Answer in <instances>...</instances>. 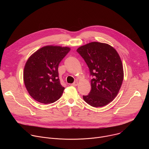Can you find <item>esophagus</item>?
Segmentation results:
<instances>
[{
    "mask_svg": "<svg viewBox=\"0 0 149 149\" xmlns=\"http://www.w3.org/2000/svg\"><path fill=\"white\" fill-rule=\"evenodd\" d=\"M71 85H72V86H74V87L77 86H78V82H77V81H75V82H74V83H72Z\"/></svg>",
    "mask_w": 149,
    "mask_h": 149,
    "instance_id": "obj_1",
    "label": "esophagus"
}]
</instances>
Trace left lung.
Instances as JSON below:
<instances>
[{
	"mask_svg": "<svg viewBox=\"0 0 149 149\" xmlns=\"http://www.w3.org/2000/svg\"><path fill=\"white\" fill-rule=\"evenodd\" d=\"M77 51L89 68L91 90L83 99L94 107H103L117 95L124 78L121 58L111 45L93 42L79 47Z\"/></svg>",
	"mask_w": 149,
	"mask_h": 149,
	"instance_id": "8db88e82",
	"label": "left lung"
}]
</instances>
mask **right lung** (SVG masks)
<instances>
[{
  "mask_svg": "<svg viewBox=\"0 0 149 149\" xmlns=\"http://www.w3.org/2000/svg\"><path fill=\"white\" fill-rule=\"evenodd\" d=\"M71 48L47 45L34 52L27 60L24 81L29 95L36 101L52 103L61 97L65 88L58 77V65Z\"/></svg>",
  "mask_w": 149,
  "mask_h": 149,
  "instance_id": "add662e5",
  "label": "right lung"
}]
</instances>
